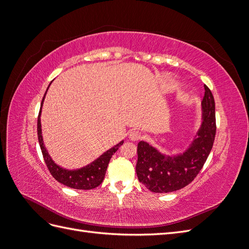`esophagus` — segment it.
Returning <instances> with one entry per match:
<instances>
[{
    "mask_svg": "<svg viewBox=\"0 0 249 249\" xmlns=\"http://www.w3.org/2000/svg\"><path fill=\"white\" fill-rule=\"evenodd\" d=\"M129 137H130V139L132 141H137V140H139L141 138V133L139 131H137V130H132L129 133Z\"/></svg>",
    "mask_w": 249,
    "mask_h": 249,
    "instance_id": "1",
    "label": "esophagus"
}]
</instances>
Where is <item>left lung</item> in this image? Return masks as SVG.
I'll use <instances>...</instances> for the list:
<instances>
[{
  "label": "left lung",
  "mask_w": 249,
  "mask_h": 249,
  "mask_svg": "<svg viewBox=\"0 0 249 249\" xmlns=\"http://www.w3.org/2000/svg\"><path fill=\"white\" fill-rule=\"evenodd\" d=\"M201 124L194 139L183 154H161L145 141L137 146L136 173L139 182L149 191L168 193L182 189L196 178L210 155L216 134L215 101L205 85L201 102Z\"/></svg>",
  "instance_id": "8db88e82"
}]
</instances>
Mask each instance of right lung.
Instances as JSON below:
<instances>
[{"mask_svg":"<svg viewBox=\"0 0 249 249\" xmlns=\"http://www.w3.org/2000/svg\"><path fill=\"white\" fill-rule=\"evenodd\" d=\"M46 94H44V96H46ZM44 96L41 101L39 115H38V119H37V135H38V141H39V145L41 148V153L43 156L44 162H46L51 175L56 180H58L59 183H61L70 188H73V189L90 190V189H93V188L97 186H100L103 183L105 175H106V170L108 167V164L110 162V159L112 158V156L115 154V152H117L119 146L124 144V140L120 141L115 146L108 149L107 152H105L93 162L86 165L85 167L69 170V169L58 166V165L52 160V158L50 157L47 148L44 147V144H43L41 124H40V113H41L42 104L44 101Z\"/></svg>","mask_w":249,"mask_h":249,"instance_id":"1","label":"right lung"}]
</instances>
